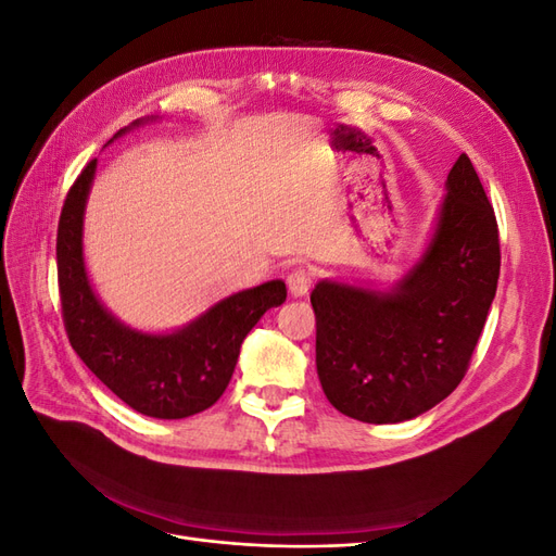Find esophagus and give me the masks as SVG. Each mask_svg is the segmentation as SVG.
I'll return each mask as SVG.
<instances>
[{
  "label": "esophagus",
  "mask_w": 556,
  "mask_h": 556,
  "mask_svg": "<svg viewBox=\"0 0 556 556\" xmlns=\"http://www.w3.org/2000/svg\"><path fill=\"white\" fill-rule=\"evenodd\" d=\"M313 280H315L313 268H308V266L292 268L288 276V288H290L292 296H306L313 288Z\"/></svg>",
  "instance_id": "34e87169"
}]
</instances>
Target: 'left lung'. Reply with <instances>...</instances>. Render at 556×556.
<instances>
[{
  "label": "left lung",
  "mask_w": 556,
  "mask_h": 556,
  "mask_svg": "<svg viewBox=\"0 0 556 556\" xmlns=\"http://www.w3.org/2000/svg\"><path fill=\"white\" fill-rule=\"evenodd\" d=\"M425 255L390 292L319 280L315 364L336 410L396 425L454 392L496 294L501 250L494 208L466 155L447 174Z\"/></svg>",
  "instance_id": "8db88e82"
}]
</instances>
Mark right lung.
<instances>
[{"mask_svg":"<svg viewBox=\"0 0 556 556\" xmlns=\"http://www.w3.org/2000/svg\"><path fill=\"white\" fill-rule=\"evenodd\" d=\"M127 129L117 131L115 139ZM94 169L97 160L80 172L58 225V282L66 336L83 364L129 408L157 419L197 415L223 396L243 339L268 308L282 304L288 290L282 280H268L217 301L172 333H146L123 325L97 299L83 260V213Z\"/></svg>","mask_w":556,"mask_h":556,"instance_id":"obj_1","label":"right lung"}]
</instances>
